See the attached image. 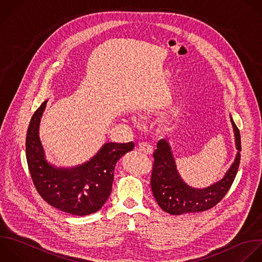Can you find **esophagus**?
Segmentation results:
<instances>
[{"mask_svg": "<svg viewBox=\"0 0 262 262\" xmlns=\"http://www.w3.org/2000/svg\"><path fill=\"white\" fill-rule=\"evenodd\" d=\"M138 149L146 155H151L152 154V146L146 142H141L138 145Z\"/></svg>", "mask_w": 262, "mask_h": 262, "instance_id": "obj_1", "label": "esophagus"}]
</instances>
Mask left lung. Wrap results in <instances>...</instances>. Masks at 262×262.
Returning <instances> with one entry per match:
<instances>
[{"label": "left lung", "mask_w": 262, "mask_h": 262, "mask_svg": "<svg viewBox=\"0 0 262 262\" xmlns=\"http://www.w3.org/2000/svg\"><path fill=\"white\" fill-rule=\"evenodd\" d=\"M230 122L234 133L235 148L234 161L224 174L223 178L208 187L195 188L189 186L180 177L171 146L165 139L159 140L154 152V167L150 178L152 194L159 206L172 215L206 211L214 207L230 188L239 165L241 135L231 116Z\"/></svg>", "instance_id": "8db88e82"}]
</instances>
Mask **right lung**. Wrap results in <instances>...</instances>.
Returning a JSON list of instances; mask_svg holds the SVG:
<instances>
[{
  "label": "right lung",
  "instance_id": "add662e5",
  "mask_svg": "<svg viewBox=\"0 0 262 262\" xmlns=\"http://www.w3.org/2000/svg\"><path fill=\"white\" fill-rule=\"evenodd\" d=\"M48 100L35 112L29 125L26 151L34 184L52 207L84 216L97 212L111 194L117 162L134 147L133 142H106L89 161L75 167H57L46 159L39 129Z\"/></svg>",
  "mask_w": 262,
  "mask_h": 262
}]
</instances>
